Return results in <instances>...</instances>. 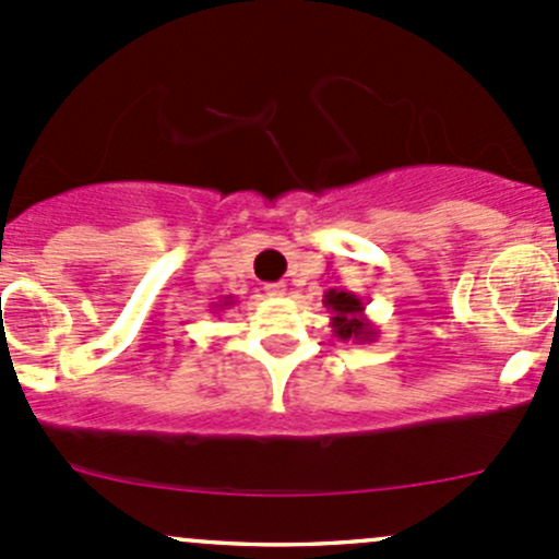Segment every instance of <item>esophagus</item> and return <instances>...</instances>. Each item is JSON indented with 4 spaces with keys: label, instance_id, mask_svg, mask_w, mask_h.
<instances>
[{
    "label": "esophagus",
    "instance_id": "1",
    "mask_svg": "<svg viewBox=\"0 0 559 559\" xmlns=\"http://www.w3.org/2000/svg\"><path fill=\"white\" fill-rule=\"evenodd\" d=\"M263 290H266V296L280 298V296H285L287 285H285V282H269V285H263Z\"/></svg>",
    "mask_w": 559,
    "mask_h": 559
}]
</instances>
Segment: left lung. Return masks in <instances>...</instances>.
Returning <instances> with one entry per match:
<instances>
[{"instance_id":"8db88e82","label":"left lung","mask_w":559,"mask_h":559,"mask_svg":"<svg viewBox=\"0 0 559 559\" xmlns=\"http://www.w3.org/2000/svg\"><path fill=\"white\" fill-rule=\"evenodd\" d=\"M325 306L333 311L330 328H333L335 338L357 341V344H370V341H376L378 328L365 317L362 298L346 290H328Z\"/></svg>"}]
</instances>
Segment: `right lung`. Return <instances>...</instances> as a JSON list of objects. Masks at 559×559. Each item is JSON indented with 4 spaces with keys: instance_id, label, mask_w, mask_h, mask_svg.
<instances>
[{
    "instance_id": "1",
    "label": "right lung",
    "mask_w": 559,
    "mask_h": 559,
    "mask_svg": "<svg viewBox=\"0 0 559 559\" xmlns=\"http://www.w3.org/2000/svg\"><path fill=\"white\" fill-rule=\"evenodd\" d=\"M231 298V296H229ZM221 306H229V301H224V304H221Z\"/></svg>"
}]
</instances>
